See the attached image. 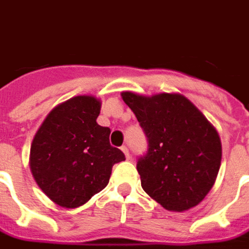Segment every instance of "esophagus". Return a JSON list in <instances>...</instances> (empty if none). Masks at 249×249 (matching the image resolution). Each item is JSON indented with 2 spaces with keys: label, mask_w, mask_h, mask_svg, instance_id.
<instances>
[{
  "label": "esophagus",
  "mask_w": 249,
  "mask_h": 249,
  "mask_svg": "<svg viewBox=\"0 0 249 249\" xmlns=\"http://www.w3.org/2000/svg\"><path fill=\"white\" fill-rule=\"evenodd\" d=\"M121 151L124 152V155H125V157H126V159H129V151H128V148H126V146L125 145H123L121 146Z\"/></svg>",
  "instance_id": "1"
}]
</instances>
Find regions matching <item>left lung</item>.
Returning <instances> with one entry per match:
<instances>
[{
	"label": "left lung",
	"mask_w": 249,
	"mask_h": 249,
	"mask_svg": "<svg viewBox=\"0 0 249 249\" xmlns=\"http://www.w3.org/2000/svg\"><path fill=\"white\" fill-rule=\"evenodd\" d=\"M148 140L137 160L141 187L168 211L196 207L213 187L221 162L219 133L187 97L178 93L141 96L123 92Z\"/></svg>",
	"instance_id": "1"
}]
</instances>
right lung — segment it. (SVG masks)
I'll use <instances>...</instances> for the list:
<instances>
[{
    "label": "right lung",
    "instance_id": "add662e5",
    "mask_svg": "<svg viewBox=\"0 0 249 249\" xmlns=\"http://www.w3.org/2000/svg\"><path fill=\"white\" fill-rule=\"evenodd\" d=\"M101 109L93 96H76L46 116L30 146L29 165L52 201L77 208L109 183L112 167L124 161L109 142L110 129L97 124Z\"/></svg>",
    "mask_w": 249,
    "mask_h": 249
}]
</instances>
